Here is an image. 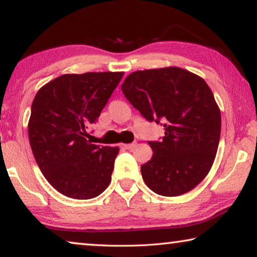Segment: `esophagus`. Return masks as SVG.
<instances>
[{
    "instance_id": "obj_1",
    "label": "esophagus",
    "mask_w": 257,
    "mask_h": 257,
    "mask_svg": "<svg viewBox=\"0 0 257 257\" xmlns=\"http://www.w3.org/2000/svg\"><path fill=\"white\" fill-rule=\"evenodd\" d=\"M136 145H137L136 143H132V144H122L123 149H125V150H132V149H134V147L136 146Z\"/></svg>"
}]
</instances>
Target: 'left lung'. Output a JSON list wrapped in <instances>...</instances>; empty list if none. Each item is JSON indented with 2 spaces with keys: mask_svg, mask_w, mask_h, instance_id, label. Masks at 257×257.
<instances>
[{
  "mask_svg": "<svg viewBox=\"0 0 257 257\" xmlns=\"http://www.w3.org/2000/svg\"><path fill=\"white\" fill-rule=\"evenodd\" d=\"M124 96L149 121L163 123L162 142H149L153 156L141 167L145 184L162 196H179L210 172L221 134V112L206 81L186 69L132 72Z\"/></svg>",
  "mask_w": 257,
  "mask_h": 257,
  "instance_id": "left-lung-1",
  "label": "left lung"
}]
</instances>
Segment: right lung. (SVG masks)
<instances>
[{
	"instance_id": "obj_1",
	"label": "right lung",
	"mask_w": 257,
	"mask_h": 257,
	"mask_svg": "<svg viewBox=\"0 0 257 257\" xmlns=\"http://www.w3.org/2000/svg\"><path fill=\"white\" fill-rule=\"evenodd\" d=\"M122 77V71L66 73L41 87L34 98L28 121L34 158L64 196L94 198L110 185L119 147H99L84 136Z\"/></svg>"
}]
</instances>
